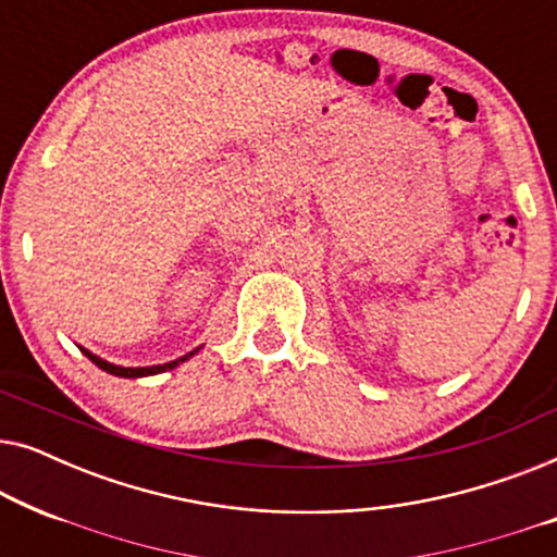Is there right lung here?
<instances>
[{
    "mask_svg": "<svg viewBox=\"0 0 557 557\" xmlns=\"http://www.w3.org/2000/svg\"><path fill=\"white\" fill-rule=\"evenodd\" d=\"M81 349H83V347H81ZM83 352H86V357H88L90 362L98 364V368H101L103 372H109V375H116V377H147V375H159V372L174 370L180 362H185V360H189V357H193V355L200 352V347L193 349V352L177 357V360L164 362V364H151V368H121V364H113V362L101 360V357L94 355V352H88V349H83Z\"/></svg>",
    "mask_w": 557,
    "mask_h": 557,
    "instance_id": "add662e5",
    "label": "right lung"
}]
</instances>
